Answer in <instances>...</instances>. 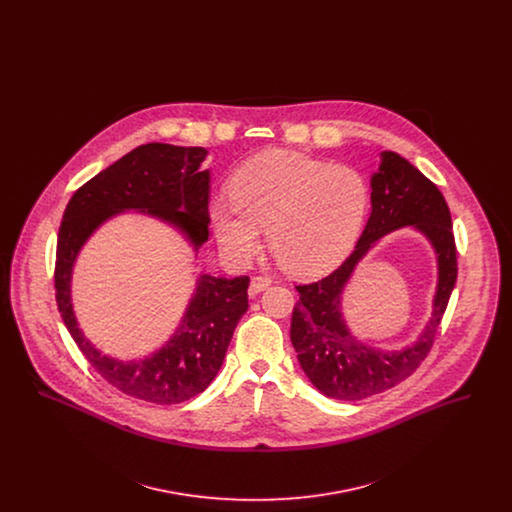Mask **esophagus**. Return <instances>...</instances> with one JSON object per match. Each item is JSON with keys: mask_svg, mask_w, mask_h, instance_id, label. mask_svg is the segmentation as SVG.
<instances>
[{"mask_svg": "<svg viewBox=\"0 0 512 512\" xmlns=\"http://www.w3.org/2000/svg\"><path fill=\"white\" fill-rule=\"evenodd\" d=\"M270 284H272L270 278H265V276H253L251 282H249V295L255 297V295L265 292Z\"/></svg>", "mask_w": 512, "mask_h": 512, "instance_id": "1", "label": "esophagus"}]
</instances>
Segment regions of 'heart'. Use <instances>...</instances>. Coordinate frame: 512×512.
<instances>
[{
	"mask_svg": "<svg viewBox=\"0 0 512 512\" xmlns=\"http://www.w3.org/2000/svg\"><path fill=\"white\" fill-rule=\"evenodd\" d=\"M228 192L232 203L217 199L211 205L220 247L236 261H249L261 251V230H268L274 259L295 276H318L340 265L370 205L361 172L282 149L249 159Z\"/></svg>",
	"mask_w": 512,
	"mask_h": 512,
	"instance_id": "heart-1",
	"label": "heart"
}]
</instances>
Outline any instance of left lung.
Listing matches in <instances>:
<instances>
[{
  "instance_id": "1",
  "label": "left lung",
  "mask_w": 512,
  "mask_h": 512,
  "mask_svg": "<svg viewBox=\"0 0 512 512\" xmlns=\"http://www.w3.org/2000/svg\"><path fill=\"white\" fill-rule=\"evenodd\" d=\"M370 217L355 251L326 278L297 286L292 313L297 361L322 395L361 401L409 378L428 355L439 320L457 282V249L451 213L438 186L395 151H382L370 176ZM401 227L418 231L435 249L439 280L433 315L419 338L401 350L368 346L346 324L342 293L358 263L384 235Z\"/></svg>"
}]
</instances>
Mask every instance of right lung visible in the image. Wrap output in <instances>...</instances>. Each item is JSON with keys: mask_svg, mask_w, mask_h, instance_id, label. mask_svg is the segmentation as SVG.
<instances>
[{"mask_svg": "<svg viewBox=\"0 0 512 512\" xmlns=\"http://www.w3.org/2000/svg\"><path fill=\"white\" fill-rule=\"evenodd\" d=\"M205 147L146 144L96 174L71 197L57 238L55 297L82 355L117 390L157 405H176L207 390L222 366L232 334L247 311V276L199 274L171 338L140 359L103 355L78 324L74 263L99 228L138 213L176 230L195 257L209 238L211 171Z\"/></svg>", "mask_w": 512, "mask_h": 512, "instance_id": "right-lung-1", "label": "right lung"}]
</instances>
